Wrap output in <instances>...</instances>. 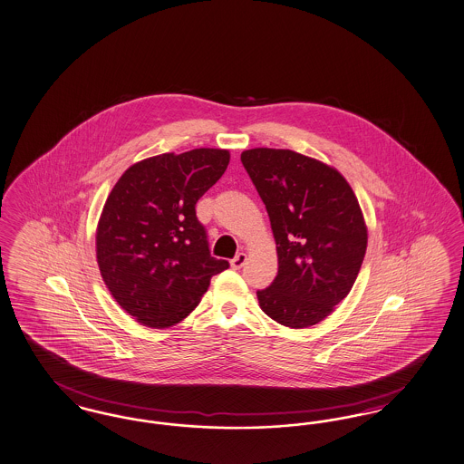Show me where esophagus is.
<instances>
[{"label": "esophagus", "instance_id": "esophagus-1", "mask_svg": "<svg viewBox=\"0 0 464 464\" xmlns=\"http://www.w3.org/2000/svg\"><path fill=\"white\" fill-rule=\"evenodd\" d=\"M245 262H246V254L240 252L235 259L231 260V267H233V269H240V267H243Z\"/></svg>", "mask_w": 464, "mask_h": 464}]
</instances>
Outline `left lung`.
<instances>
[{
    "mask_svg": "<svg viewBox=\"0 0 464 464\" xmlns=\"http://www.w3.org/2000/svg\"><path fill=\"white\" fill-rule=\"evenodd\" d=\"M241 162L266 205L278 252V276L259 290L260 309L300 330L332 314L353 290L368 227L347 179L294 150L252 149Z\"/></svg>",
    "mask_w": 464,
    "mask_h": 464,
    "instance_id": "8db88e82",
    "label": "left lung"
}]
</instances>
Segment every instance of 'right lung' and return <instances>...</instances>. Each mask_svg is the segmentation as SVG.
<instances>
[{
  "instance_id": "1",
  "label": "right lung",
  "mask_w": 464,
  "mask_h": 464,
  "mask_svg": "<svg viewBox=\"0 0 464 464\" xmlns=\"http://www.w3.org/2000/svg\"><path fill=\"white\" fill-rule=\"evenodd\" d=\"M229 151L195 149L140 160L119 178L96 226V260L111 297L149 328L183 321L229 267L208 252L195 205Z\"/></svg>"
}]
</instances>
